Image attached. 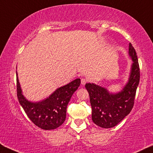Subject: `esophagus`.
I'll use <instances>...</instances> for the list:
<instances>
[{"label": "esophagus", "instance_id": "1", "mask_svg": "<svg viewBox=\"0 0 153 153\" xmlns=\"http://www.w3.org/2000/svg\"><path fill=\"white\" fill-rule=\"evenodd\" d=\"M87 79H85V78H82L81 79V84H82V85H84L86 82H87Z\"/></svg>", "mask_w": 153, "mask_h": 153}]
</instances>
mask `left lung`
Listing matches in <instances>:
<instances>
[{
	"mask_svg": "<svg viewBox=\"0 0 153 153\" xmlns=\"http://www.w3.org/2000/svg\"><path fill=\"white\" fill-rule=\"evenodd\" d=\"M129 55L133 63L128 82L121 92L113 94L95 84H86L92 108V120L98 126L104 128L115 126L128 115L134 106L140 71L136 51L131 42Z\"/></svg>",
	"mask_w": 153,
	"mask_h": 153,
	"instance_id": "1",
	"label": "left lung"
}]
</instances>
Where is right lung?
Here are the masks:
<instances>
[{"label":"right lung","mask_w":153,"mask_h":153,"mask_svg":"<svg viewBox=\"0 0 153 153\" xmlns=\"http://www.w3.org/2000/svg\"><path fill=\"white\" fill-rule=\"evenodd\" d=\"M16 73L17 97L27 117L36 126L44 130L55 129L62 125L66 119L67 107L71 97L80 84L77 78L59 88L46 100L31 102L22 94Z\"/></svg>","instance_id":"right-lung-1"}]
</instances>
